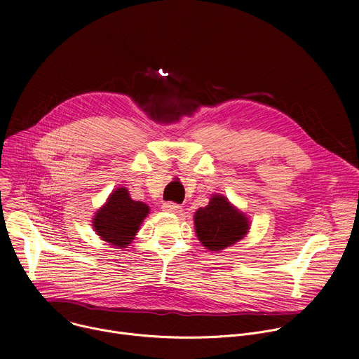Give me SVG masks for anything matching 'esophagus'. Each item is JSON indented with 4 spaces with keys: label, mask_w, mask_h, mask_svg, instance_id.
I'll use <instances>...</instances> for the list:
<instances>
[{
    "label": "esophagus",
    "mask_w": 359,
    "mask_h": 359,
    "mask_svg": "<svg viewBox=\"0 0 359 359\" xmlns=\"http://www.w3.org/2000/svg\"><path fill=\"white\" fill-rule=\"evenodd\" d=\"M162 209H163L165 212H173V213L182 212V206H180V204H176V203H173V201H166V203H163Z\"/></svg>",
    "instance_id": "1"
}]
</instances>
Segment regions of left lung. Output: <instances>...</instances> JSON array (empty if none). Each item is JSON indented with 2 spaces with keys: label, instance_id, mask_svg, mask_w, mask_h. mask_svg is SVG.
Masks as SVG:
<instances>
[{
  "label": "left lung",
  "instance_id": "obj_1",
  "mask_svg": "<svg viewBox=\"0 0 359 359\" xmlns=\"http://www.w3.org/2000/svg\"><path fill=\"white\" fill-rule=\"evenodd\" d=\"M194 227L204 247L212 251H220L244 237L248 230V222L226 197L215 196L206 208L196 212Z\"/></svg>",
  "mask_w": 359,
  "mask_h": 359
}]
</instances>
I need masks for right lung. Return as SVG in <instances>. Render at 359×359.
Listing matches in <instances>:
<instances>
[{"instance_id": "right-lung-1", "label": "right lung", "mask_w": 359, "mask_h": 359, "mask_svg": "<svg viewBox=\"0 0 359 359\" xmlns=\"http://www.w3.org/2000/svg\"><path fill=\"white\" fill-rule=\"evenodd\" d=\"M149 208L142 201L130 198L126 189H116L107 204L96 213L93 227L97 236L112 245L126 247L133 240Z\"/></svg>"}]
</instances>
